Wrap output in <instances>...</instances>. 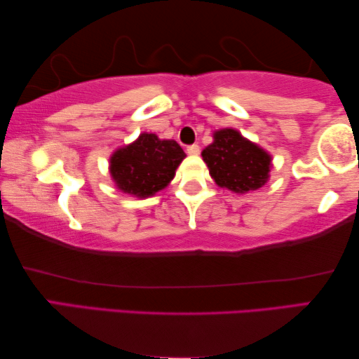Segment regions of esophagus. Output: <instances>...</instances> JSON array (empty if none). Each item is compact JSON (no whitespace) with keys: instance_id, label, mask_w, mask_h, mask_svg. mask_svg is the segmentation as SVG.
Listing matches in <instances>:
<instances>
[{"instance_id":"1","label":"esophagus","mask_w":359,"mask_h":359,"mask_svg":"<svg viewBox=\"0 0 359 359\" xmlns=\"http://www.w3.org/2000/svg\"><path fill=\"white\" fill-rule=\"evenodd\" d=\"M187 154H189V156H198V154H201V146H198V144H191L189 148H187Z\"/></svg>"}]
</instances>
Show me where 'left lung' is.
Masks as SVG:
<instances>
[{"label": "left lung", "instance_id": "left-lung-1", "mask_svg": "<svg viewBox=\"0 0 359 359\" xmlns=\"http://www.w3.org/2000/svg\"><path fill=\"white\" fill-rule=\"evenodd\" d=\"M215 141L202 151L211 178L235 194L256 191L267 183L272 157L233 128L215 132Z\"/></svg>", "mask_w": 359, "mask_h": 359}]
</instances>
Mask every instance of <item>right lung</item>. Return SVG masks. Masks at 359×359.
I'll return each instance as SVG.
<instances>
[{"label":"right lung","instance_id":"1","mask_svg":"<svg viewBox=\"0 0 359 359\" xmlns=\"http://www.w3.org/2000/svg\"><path fill=\"white\" fill-rule=\"evenodd\" d=\"M184 157V151L176 141L141 133L137 141L111 156L109 172L122 192L144 198L154 196L173 180Z\"/></svg>","mask_w":359,"mask_h":359}]
</instances>
